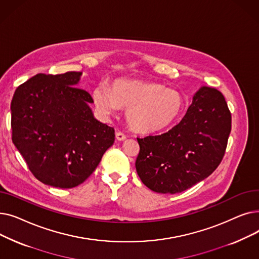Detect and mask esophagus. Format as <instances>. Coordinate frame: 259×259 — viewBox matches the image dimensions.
<instances>
[{"label":"esophagus","instance_id":"1","mask_svg":"<svg viewBox=\"0 0 259 259\" xmlns=\"http://www.w3.org/2000/svg\"><path fill=\"white\" fill-rule=\"evenodd\" d=\"M115 137H116V140H117V141H124V140H126V138H127L126 134H124V133L120 132V131L116 132Z\"/></svg>","mask_w":259,"mask_h":259}]
</instances>
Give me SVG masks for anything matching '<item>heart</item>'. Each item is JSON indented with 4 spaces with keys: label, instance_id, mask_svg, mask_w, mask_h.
<instances>
[{
    "label": "heart",
    "instance_id": "b5f03b06",
    "mask_svg": "<svg viewBox=\"0 0 259 259\" xmlns=\"http://www.w3.org/2000/svg\"><path fill=\"white\" fill-rule=\"evenodd\" d=\"M94 103L100 110L110 115L119 106L127 108V120L132 129L150 133L170 126L185 106L182 95L175 90L150 81L116 79L111 89L101 84L93 91Z\"/></svg>",
    "mask_w": 259,
    "mask_h": 259
}]
</instances>
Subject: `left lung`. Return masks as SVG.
<instances>
[{
	"mask_svg": "<svg viewBox=\"0 0 259 259\" xmlns=\"http://www.w3.org/2000/svg\"><path fill=\"white\" fill-rule=\"evenodd\" d=\"M231 121L222 92L201 87L178 125L160 135L138 138L135 167L143 184L157 193L175 194L207 179L223 160Z\"/></svg>",
	"mask_w": 259,
	"mask_h": 259,
	"instance_id": "obj_1",
	"label": "left lung"
}]
</instances>
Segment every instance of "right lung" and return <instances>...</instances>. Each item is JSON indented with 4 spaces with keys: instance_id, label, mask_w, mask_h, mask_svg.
<instances>
[{
    "instance_id": "right-lung-1",
    "label": "right lung",
    "mask_w": 259,
    "mask_h": 259,
    "mask_svg": "<svg viewBox=\"0 0 259 259\" xmlns=\"http://www.w3.org/2000/svg\"><path fill=\"white\" fill-rule=\"evenodd\" d=\"M80 74L38 73L11 101L12 143L34 178L51 187L84 183L114 143V128L92 114L91 95L74 87Z\"/></svg>"
}]
</instances>
